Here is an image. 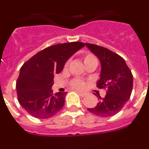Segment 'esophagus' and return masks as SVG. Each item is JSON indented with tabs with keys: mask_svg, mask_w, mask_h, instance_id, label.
Instances as JSON below:
<instances>
[{
	"mask_svg": "<svg viewBox=\"0 0 149 149\" xmlns=\"http://www.w3.org/2000/svg\"><path fill=\"white\" fill-rule=\"evenodd\" d=\"M77 93H78L79 95H81V97H84V96H85V93H81V92H77Z\"/></svg>",
	"mask_w": 149,
	"mask_h": 149,
	"instance_id": "obj_1",
	"label": "esophagus"
}]
</instances>
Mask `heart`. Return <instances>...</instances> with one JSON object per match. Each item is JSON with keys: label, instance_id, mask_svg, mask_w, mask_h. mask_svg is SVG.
Instances as JSON below:
<instances>
[{"label": "heart", "instance_id": "heart-1", "mask_svg": "<svg viewBox=\"0 0 149 149\" xmlns=\"http://www.w3.org/2000/svg\"><path fill=\"white\" fill-rule=\"evenodd\" d=\"M81 56H82L83 61H84V64H85L86 66H87L89 65H92V64H97V59H96V57L94 56V54H93L89 52V51L83 52L82 54H81ZM68 61H67L65 63V65H64L65 68H66L68 66ZM70 85L72 87L77 89H83L84 87V86H85L84 83L81 80L77 78L72 80L70 82Z\"/></svg>", "mask_w": 149, "mask_h": 149}]
</instances>
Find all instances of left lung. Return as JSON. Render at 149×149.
I'll return each mask as SVG.
<instances>
[{
	"mask_svg": "<svg viewBox=\"0 0 149 149\" xmlns=\"http://www.w3.org/2000/svg\"><path fill=\"white\" fill-rule=\"evenodd\" d=\"M86 46L100 60V79L96 83L99 89H107L104 98H101L90 113L101 117H109L118 113L131 97L133 88V74L122 56L110 50L94 44ZM98 97V96H97Z\"/></svg>",
	"mask_w": 149,
	"mask_h": 149,
	"instance_id": "obj_1",
	"label": "left lung"
}]
</instances>
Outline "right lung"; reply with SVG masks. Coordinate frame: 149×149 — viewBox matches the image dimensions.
I'll return each instance as SVG.
<instances>
[{
    "label": "right lung",
    "instance_id": "1",
    "mask_svg": "<svg viewBox=\"0 0 149 149\" xmlns=\"http://www.w3.org/2000/svg\"><path fill=\"white\" fill-rule=\"evenodd\" d=\"M84 45L74 42L49 46L22 65L16 91L18 102L30 115L48 119L63 108L67 93L53 94L54 76L60 73L67 60Z\"/></svg>",
    "mask_w": 149,
    "mask_h": 149
}]
</instances>
